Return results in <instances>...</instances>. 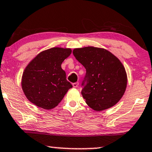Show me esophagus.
Returning <instances> with one entry per match:
<instances>
[{
	"mask_svg": "<svg viewBox=\"0 0 152 152\" xmlns=\"http://www.w3.org/2000/svg\"><path fill=\"white\" fill-rule=\"evenodd\" d=\"M79 85V82H75V83L72 84V86L74 88H77Z\"/></svg>",
	"mask_w": 152,
	"mask_h": 152,
	"instance_id": "obj_1",
	"label": "esophagus"
}]
</instances>
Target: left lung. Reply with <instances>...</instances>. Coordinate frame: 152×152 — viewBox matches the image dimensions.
I'll return each mask as SVG.
<instances>
[{"mask_svg": "<svg viewBox=\"0 0 152 152\" xmlns=\"http://www.w3.org/2000/svg\"><path fill=\"white\" fill-rule=\"evenodd\" d=\"M72 53L87 72L81 93L88 106L96 111L115 106L124 94L128 82L121 61L108 50L94 46L75 48Z\"/></svg>", "mask_w": 152, "mask_h": 152, "instance_id": "1", "label": "left lung"}]
</instances>
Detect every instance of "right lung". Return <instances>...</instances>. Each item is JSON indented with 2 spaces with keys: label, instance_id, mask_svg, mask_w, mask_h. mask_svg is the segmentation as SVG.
Here are the masks:
<instances>
[{
  "label": "right lung",
  "instance_id": "add662e5",
  "mask_svg": "<svg viewBox=\"0 0 152 152\" xmlns=\"http://www.w3.org/2000/svg\"><path fill=\"white\" fill-rule=\"evenodd\" d=\"M71 53V48L54 47L43 50L29 62L21 82L22 90L29 102L46 110L58 105L72 87L61 67Z\"/></svg>",
  "mask_w": 152,
  "mask_h": 152
}]
</instances>
